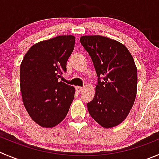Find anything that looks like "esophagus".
Returning a JSON list of instances; mask_svg holds the SVG:
<instances>
[{
  "instance_id": "1",
  "label": "esophagus",
  "mask_w": 159,
  "mask_h": 159,
  "mask_svg": "<svg viewBox=\"0 0 159 159\" xmlns=\"http://www.w3.org/2000/svg\"><path fill=\"white\" fill-rule=\"evenodd\" d=\"M75 89H76V92H78V93H80V92L82 91L83 88L82 87H80V86H77L76 88H75Z\"/></svg>"
}]
</instances>
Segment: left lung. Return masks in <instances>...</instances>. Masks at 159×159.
Returning <instances> with one entry per match:
<instances>
[{"instance_id":"8db88e82","label":"left lung","mask_w":159,"mask_h":159,"mask_svg":"<svg viewBox=\"0 0 159 159\" xmlns=\"http://www.w3.org/2000/svg\"><path fill=\"white\" fill-rule=\"evenodd\" d=\"M80 42L92 58L98 77L93 99L87 104L91 116L106 128L119 125L134 102L138 70L127 47L101 35H84Z\"/></svg>"}]
</instances>
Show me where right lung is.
I'll return each mask as SVG.
<instances>
[{
    "mask_svg": "<svg viewBox=\"0 0 159 159\" xmlns=\"http://www.w3.org/2000/svg\"><path fill=\"white\" fill-rule=\"evenodd\" d=\"M74 35H58L32 46L20 66L23 103L31 118L43 127H53L67 116L75 89L59 78L75 47Z\"/></svg>",
    "mask_w": 159,
    "mask_h": 159,
    "instance_id": "obj_1",
    "label": "right lung"
}]
</instances>
